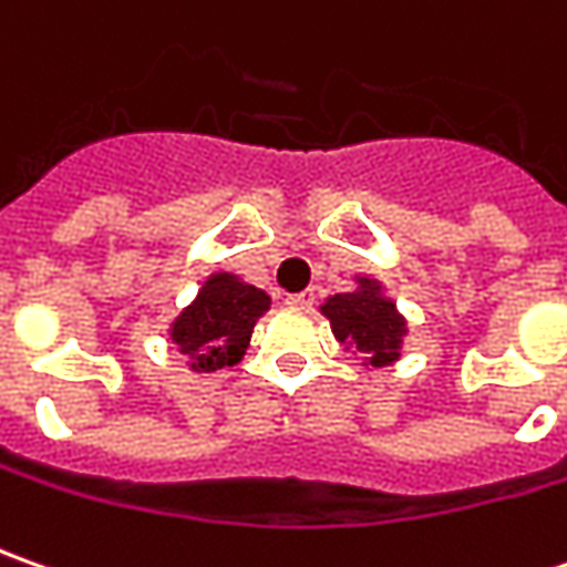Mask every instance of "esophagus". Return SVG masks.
I'll use <instances>...</instances> for the list:
<instances>
[{"label": "esophagus", "mask_w": 567, "mask_h": 567, "mask_svg": "<svg viewBox=\"0 0 567 567\" xmlns=\"http://www.w3.org/2000/svg\"><path fill=\"white\" fill-rule=\"evenodd\" d=\"M313 301H317V291H313V288H307V291H298V295H288V298H285L288 307H298V310H310Z\"/></svg>", "instance_id": "1"}]
</instances>
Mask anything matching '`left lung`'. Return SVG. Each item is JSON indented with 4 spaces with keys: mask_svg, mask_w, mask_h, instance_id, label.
<instances>
[{
    "mask_svg": "<svg viewBox=\"0 0 567 567\" xmlns=\"http://www.w3.org/2000/svg\"><path fill=\"white\" fill-rule=\"evenodd\" d=\"M322 313L332 322V332L342 342L354 344L373 367L395 361L404 336V320L395 313V303L385 301L380 288L363 279L358 291H344L322 303Z\"/></svg>",
    "mask_w": 567,
    "mask_h": 567,
    "instance_id": "1",
    "label": "left lung"
}]
</instances>
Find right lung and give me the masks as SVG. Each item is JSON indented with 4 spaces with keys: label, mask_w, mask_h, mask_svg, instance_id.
Masks as SVG:
<instances>
[{
    "label": "right lung",
    "mask_w": 567,
    "mask_h": 567,
    "mask_svg": "<svg viewBox=\"0 0 567 567\" xmlns=\"http://www.w3.org/2000/svg\"><path fill=\"white\" fill-rule=\"evenodd\" d=\"M269 310V295L235 276H213L197 301L172 326V339L182 344L194 370H219L241 361L254 322Z\"/></svg>",
    "instance_id": "1"
}]
</instances>
